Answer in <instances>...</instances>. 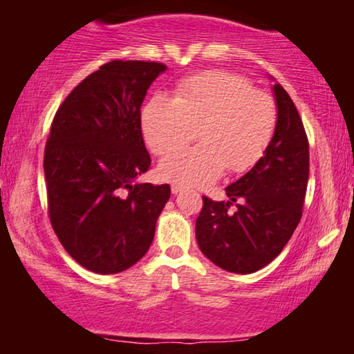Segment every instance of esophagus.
<instances>
[{
	"mask_svg": "<svg viewBox=\"0 0 354 354\" xmlns=\"http://www.w3.org/2000/svg\"><path fill=\"white\" fill-rule=\"evenodd\" d=\"M181 190H183L181 185H176V184H173V185H171V194H173V195L179 194V192H181Z\"/></svg>",
	"mask_w": 354,
	"mask_h": 354,
	"instance_id": "esophagus-1",
	"label": "esophagus"
}]
</instances>
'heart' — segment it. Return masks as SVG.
I'll return each mask as SVG.
<instances>
[{"instance_id":"heart-1","label":"heart","mask_w":354,"mask_h":354,"mask_svg":"<svg viewBox=\"0 0 354 354\" xmlns=\"http://www.w3.org/2000/svg\"><path fill=\"white\" fill-rule=\"evenodd\" d=\"M277 104L242 76L207 71L179 84L175 97L156 93L142 109V134L156 154L189 141L199 129L198 147L176 150L160 159L164 181L206 187L223 175L257 164L277 129Z\"/></svg>"}]
</instances>
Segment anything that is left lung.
<instances>
[{"label":"left lung","instance_id":"8db88e82","mask_svg":"<svg viewBox=\"0 0 354 354\" xmlns=\"http://www.w3.org/2000/svg\"><path fill=\"white\" fill-rule=\"evenodd\" d=\"M277 129L257 164L225 189L227 200L203 196L196 242L231 273H253L277 257L301 218L309 179V143L299 113L281 84L273 86ZM232 202L235 212L229 211Z\"/></svg>","mask_w":354,"mask_h":354}]
</instances>
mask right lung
Masks as SVG:
<instances>
[{
  "instance_id": "right-lung-1",
  "label": "right lung",
  "mask_w": 354,
  "mask_h": 354,
  "mask_svg": "<svg viewBox=\"0 0 354 354\" xmlns=\"http://www.w3.org/2000/svg\"><path fill=\"white\" fill-rule=\"evenodd\" d=\"M159 62L112 61L70 92L53 120L44 170L65 251L100 274L127 270L151 245L170 185L137 183L151 165L140 107Z\"/></svg>"
}]
</instances>
